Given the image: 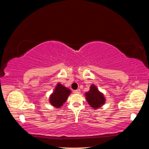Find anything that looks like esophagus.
I'll list each match as a JSON object with an SVG mask.
<instances>
[{
    "mask_svg": "<svg viewBox=\"0 0 149 149\" xmlns=\"http://www.w3.org/2000/svg\"><path fill=\"white\" fill-rule=\"evenodd\" d=\"M74 93H75V94H79L80 93V89H77V90H74Z\"/></svg>",
    "mask_w": 149,
    "mask_h": 149,
    "instance_id": "obj_1",
    "label": "esophagus"
}]
</instances>
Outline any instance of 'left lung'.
<instances>
[{
    "instance_id": "1",
    "label": "left lung",
    "mask_w": 149,
    "mask_h": 149,
    "mask_svg": "<svg viewBox=\"0 0 149 149\" xmlns=\"http://www.w3.org/2000/svg\"><path fill=\"white\" fill-rule=\"evenodd\" d=\"M85 97L89 104L94 109L101 107L105 102L104 95L98 90L95 85L90 87L89 91L85 93Z\"/></svg>"
}]
</instances>
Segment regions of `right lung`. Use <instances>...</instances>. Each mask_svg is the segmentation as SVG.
<instances>
[{"label": "right lung", "mask_w": 149, "mask_h": 149, "mask_svg": "<svg viewBox=\"0 0 149 149\" xmlns=\"http://www.w3.org/2000/svg\"><path fill=\"white\" fill-rule=\"evenodd\" d=\"M71 91L68 88L63 86L62 84H58L54 92L50 96V103L54 107L60 108L66 101Z\"/></svg>", "instance_id": "right-lung-1"}]
</instances>
